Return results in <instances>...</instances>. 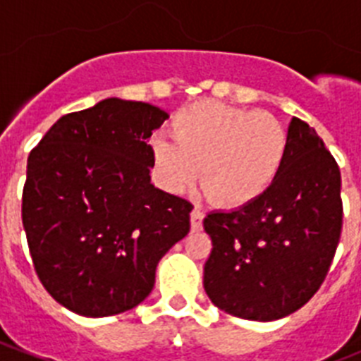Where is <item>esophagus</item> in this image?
Instances as JSON below:
<instances>
[{
  "mask_svg": "<svg viewBox=\"0 0 361 361\" xmlns=\"http://www.w3.org/2000/svg\"><path fill=\"white\" fill-rule=\"evenodd\" d=\"M190 220H191V231H200V229H202L204 213L200 212L199 208H195L193 212H191Z\"/></svg>",
  "mask_w": 361,
  "mask_h": 361,
  "instance_id": "obj_1",
  "label": "esophagus"
}]
</instances>
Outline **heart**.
I'll return each mask as SVG.
<instances>
[{"mask_svg":"<svg viewBox=\"0 0 361 361\" xmlns=\"http://www.w3.org/2000/svg\"><path fill=\"white\" fill-rule=\"evenodd\" d=\"M161 183L183 193L197 180L213 202L244 206L275 183L288 153V132L269 111L204 99L171 119V139L152 142Z\"/></svg>","mask_w":361,"mask_h":361,"instance_id":"b5f03b06","label":"heart"}]
</instances>
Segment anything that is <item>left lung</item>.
Listing matches in <instances>:
<instances>
[{
  "label": "left lung",
  "mask_w": 361,
  "mask_h": 361,
  "mask_svg": "<svg viewBox=\"0 0 361 361\" xmlns=\"http://www.w3.org/2000/svg\"><path fill=\"white\" fill-rule=\"evenodd\" d=\"M340 188V168L324 141L293 117L275 183L253 202L204 219L213 242L204 289L213 304L255 322L279 320L307 304L336 253Z\"/></svg>",
  "instance_id": "8db88e82"
}]
</instances>
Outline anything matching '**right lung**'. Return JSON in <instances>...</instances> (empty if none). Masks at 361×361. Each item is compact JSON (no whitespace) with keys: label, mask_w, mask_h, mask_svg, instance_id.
<instances>
[{"label":"right lung","mask_w":361,"mask_h":361,"mask_svg":"<svg viewBox=\"0 0 361 361\" xmlns=\"http://www.w3.org/2000/svg\"><path fill=\"white\" fill-rule=\"evenodd\" d=\"M168 117L104 99L63 116L28 155L21 216L32 262L72 312L101 318L141 304L159 260L190 233L191 202L149 177L148 139Z\"/></svg>","instance_id":"right-lung-1"}]
</instances>
